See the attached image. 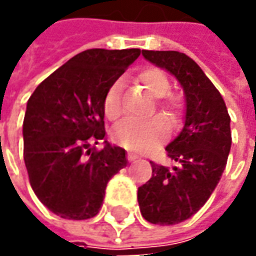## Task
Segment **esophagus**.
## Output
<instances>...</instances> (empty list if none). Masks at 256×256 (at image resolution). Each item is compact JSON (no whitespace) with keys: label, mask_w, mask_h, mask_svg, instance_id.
<instances>
[{"label":"esophagus","mask_w":256,"mask_h":256,"mask_svg":"<svg viewBox=\"0 0 256 256\" xmlns=\"http://www.w3.org/2000/svg\"><path fill=\"white\" fill-rule=\"evenodd\" d=\"M138 158V156L134 154V153H128V162H136Z\"/></svg>","instance_id":"esophagus-1"}]
</instances>
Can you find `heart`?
<instances>
[{"label": "heart", "instance_id": "1", "mask_svg": "<svg viewBox=\"0 0 256 256\" xmlns=\"http://www.w3.org/2000/svg\"><path fill=\"white\" fill-rule=\"evenodd\" d=\"M137 80L143 84L146 90L156 99L162 100L157 103L158 112L170 120L176 126L180 120L182 110V100L176 94H167L170 92V79L163 70L157 68H147L138 72ZM122 88L120 80H116L108 88L103 98V112L109 120H118L122 116ZM168 136V124L163 118H154L147 122H124L113 130V142L123 148L132 152H147L162 144Z\"/></svg>", "mask_w": 256, "mask_h": 256}]
</instances>
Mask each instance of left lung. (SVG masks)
I'll list each match as a JSON object with an SVG mask.
<instances>
[{"instance_id": "8db88e82", "label": "left lung", "mask_w": 256, "mask_h": 256, "mask_svg": "<svg viewBox=\"0 0 256 256\" xmlns=\"http://www.w3.org/2000/svg\"><path fill=\"white\" fill-rule=\"evenodd\" d=\"M142 54L178 80L186 99L184 128L166 147L177 166L150 162L152 178L137 191L146 221L174 225L194 216L216 190L231 150V119L221 93L191 58L177 50Z\"/></svg>"}]
</instances>
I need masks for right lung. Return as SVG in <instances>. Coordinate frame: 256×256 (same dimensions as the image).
<instances>
[{
	"mask_svg": "<svg viewBox=\"0 0 256 256\" xmlns=\"http://www.w3.org/2000/svg\"><path fill=\"white\" fill-rule=\"evenodd\" d=\"M140 49H88L38 84L24 118V162L36 197L66 220L94 216L106 186L128 166L126 150L104 142L103 98Z\"/></svg>",
	"mask_w": 256,
	"mask_h": 256,
	"instance_id": "right-lung-1",
	"label": "right lung"
}]
</instances>
